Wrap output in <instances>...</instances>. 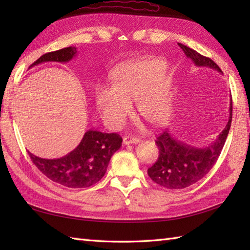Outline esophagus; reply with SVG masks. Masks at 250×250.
Masks as SVG:
<instances>
[{
	"instance_id": "obj_1",
	"label": "esophagus",
	"mask_w": 250,
	"mask_h": 250,
	"mask_svg": "<svg viewBox=\"0 0 250 250\" xmlns=\"http://www.w3.org/2000/svg\"><path fill=\"white\" fill-rule=\"evenodd\" d=\"M140 143L139 139H135V137H131V136H125L124 137V144L125 145H129V144H137Z\"/></svg>"
}]
</instances>
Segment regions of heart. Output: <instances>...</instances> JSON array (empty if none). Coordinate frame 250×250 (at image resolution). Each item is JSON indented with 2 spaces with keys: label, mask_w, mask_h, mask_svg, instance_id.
<instances>
[{
  "label": "heart",
  "mask_w": 250,
  "mask_h": 250,
  "mask_svg": "<svg viewBox=\"0 0 250 250\" xmlns=\"http://www.w3.org/2000/svg\"><path fill=\"white\" fill-rule=\"evenodd\" d=\"M167 64L160 59H144L120 68L115 73L111 88L100 87L95 103L108 125L117 128L131 113V103L143 118L155 125L168 120L173 98Z\"/></svg>",
  "instance_id": "1"
}]
</instances>
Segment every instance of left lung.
Segmentation results:
<instances>
[{
    "label": "left lung",
    "mask_w": 250,
    "mask_h": 250,
    "mask_svg": "<svg viewBox=\"0 0 250 250\" xmlns=\"http://www.w3.org/2000/svg\"><path fill=\"white\" fill-rule=\"evenodd\" d=\"M178 46L196 66H207L222 73L220 67L210 58L202 56L198 51L180 43H178ZM231 122L232 98L229 121L224 131L209 146L196 148L186 145L185 143L175 140L167 131L159 134L156 140L159 148L158 160L147 171L152 182L167 189H184L199 182L218 160L229 134Z\"/></svg>",
    "instance_id": "obj_1"
}]
</instances>
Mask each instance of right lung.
Segmentation results:
<instances>
[{
    "instance_id": "add662e5",
    "label": "right lung",
    "mask_w": 250,
    "mask_h": 250,
    "mask_svg": "<svg viewBox=\"0 0 250 250\" xmlns=\"http://www.w3.org/2000/svg\"><path fill=\"white\" fill-rule=\"evenodd\" d=\"M75 47L47 52L33 65L43 62H68L76 56ZM122 139L117 133H102L89 130L79 145L68 155L59 159H43L28 151L36 167L52 182L68 188H88L102 178L111 156L119 149Z\"/></svg>"
}]
</instances>
